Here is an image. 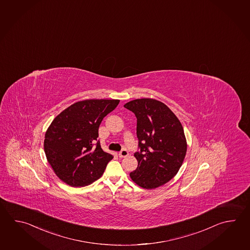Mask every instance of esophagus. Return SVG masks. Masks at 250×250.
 Segmentation results:
<instances>
[{"label": "esophagus", "instance_id": "1", "mask_svg": "<svg viewBox=\"0 0 250 250\" xmlns=\"http://www.w3.org/2000/svg\"><path fill=\"white\" fill-rule=\"evenodd\" d=\"M128 155H129V152H128L127 149H125V148H123L122 150L118 154L119 158H125V157H127Z\"/></svg>", "mask_w": 250, "mask_h": 250}]
</instances>
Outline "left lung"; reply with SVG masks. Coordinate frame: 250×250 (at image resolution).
<instances>
[{
    "mask_svg": "<svg viewBox=\"0 0 250 250\" xmlns=\"http://www.w3.org/2000/svg\"><path fill=\"white\" fill-rule=\"evenodd\" d=\"M124 107L137 118L139 150L134 157L138 167L130 177L143 188H158L173 178L184 162L187 143L183 125L173 111L157 100L138 99Z\"/></svg>",
    "mask_w": 250,
    "mask_h": 250,
    "instance_id": "8db88e82",
    "label": "left lung"
}]
</instances>
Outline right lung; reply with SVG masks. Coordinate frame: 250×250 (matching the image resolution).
<instances>
[{
	"label": "right lung",
	"mask_w": 250,
	"mask_h": 250,
	"mask_svg": "<svg viewBox=\"0 0 250 250\" xmlns=\"http://www.w3.org/2000/svg\"><path fill=\"white\" fill-rule=\"evenodd\" d=\"M119 100H85L58 115L46 131L44 152L57 176L72 187L92 184L104 173L112 155L103 151L99 137L102 119Z\"/></svg>",
	"instance_id": "right-lung-1"
}]
</instances>
